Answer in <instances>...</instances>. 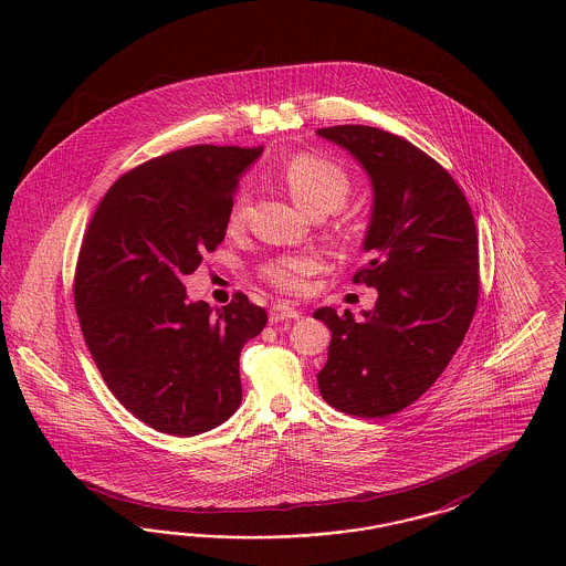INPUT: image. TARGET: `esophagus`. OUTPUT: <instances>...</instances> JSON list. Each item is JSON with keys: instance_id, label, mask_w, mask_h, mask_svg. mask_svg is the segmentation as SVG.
I'll return each mask as SVG.
<instances>
[{"instance_id": "obj_1", "label": "esophagus", "mask_w": 566, "mask_h": 566, "mask_svg": "<svg viewBox=\"0 0 566 566\" xmlns=\"http://www.w3.org/2000/svg\"><path fill=\"white\" fill-rule=\"evenodd\" d=\"M298 316H301V312L293 307V305H289V303H277V305H273L270 310L271 324L282 323V321H296Z\"/></svg>"}]
</instances>
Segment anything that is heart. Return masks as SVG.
<instances>
[{
	"mask_svg": "<svg viewBox=\"0 0 566 566\" xmlns=\"http://www.w3.org/2000/svg\"><path fill=\"white\" fill-rule=\"evenodd\" d=\"M282 180L296 206L307 216H326L339 210L350 195V176L339 163L321 155H298L284 165ZM245 208V192H238L229 220L231 224L242 222ZM318 270V259L310 254H286L275 256L261 268V275L271 286L284 293H301L305 280Z\"/></svg>",
	"mask_w": 566,
	"mask_h": 566,
	"instance_id": "obj_1",
	"label": "heart"
}]
</instances>
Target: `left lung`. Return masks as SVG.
Instances as JSON below:
<instances>
[{
	"label": "left lung",
	"instance_id": "8db88e82",
	"mask_svg": "<svg viewBox=\"0 0 566 566\" xmlns=\"http://www.w3.org/2000/svg\"><path fill=\"white\" fill-rule=\"evenodd\" d=\"M318 135L369 174V263L352 280L377 289L363 321L348 310L314 312L333 333L318 388L344 413L384 418L431 388L469 331L480 295L475 220L454 178L403 137L365 125Z\"/></svg>",
	"mask_w": 566,
	"mask_h": 566
}]
</instances>
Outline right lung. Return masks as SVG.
<instances>
[{
	"instance_id": "obj_1",
	"label": "right lung",
	"mask_w": 566,
	"mask_h": 566,
	"mask_svg": "<svg viewBox=\"0 0 566 566\" xmlns=\"http://www.w3.org/2000/svg\"><path fill=\"white\" fill-rule=\"evenodd\" d=\"M259 148L199 144L142 163L99 201L82 238L74 303L112 395L155 431L192 437L242 403L240 352L268 314L235 293L190 303L185 275L224 240Z\"/></svg>"
}]
</instances>
